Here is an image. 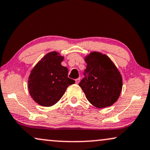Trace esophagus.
<instances>
[{
  "mask_svg": "<svg viewBox=\"0 0 150 150\" xmlns=\"http://www.w3.org/2000/svg\"><path fill=\"white\" fill-rule=\"evenodd\" d=\"M79 81H80V77H79V78H77V79H75V83H76L77 84H79Z\"/></svg>",
  "mask_w": 150,
  "mask_h": 150,
  "instance_id": "esophagus-1",
  "label": "esophagus"
}]
</instances>
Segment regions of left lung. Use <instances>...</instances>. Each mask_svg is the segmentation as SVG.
Instances as JSON below:
<instances>
[{
    "label": "left lung",
    "instance_id": "obj_1",
    "mask_svg": "<svg viewBox=\"0 0 150 150\" xmlns=\"http://www.w3.org/2000/svg\"><path fill=\"white\" fill-rule=\"evenodd\" d=\"M87 75L79 82L88 102L94 107L105 108L113 105L120 97L122 88V75L109 57L91 52L84 58Z\"/></svg>",
    "mask_w": 150,
    "mask_h": 150
}]
</instances>
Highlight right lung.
<instances>
[{
  "mask_svg": "<svg viewBox=\"0 0 150 150\" xmlns=\"http://www.w3.org/2000/svg\"><path fill=\"white\" fill-rule=\"evenodd\" d=\"M64 57L53 51L46 54L35 66L28 77V91L37 103L43 107L55 105L66 88L75 80L68 77L69 70L62 65Z\"/></svg>",
  "mask_w": 150,
  "mask_h": 150,
  "instance_id": "add662e5",
  "label": "right lung"
}]
</instances>
